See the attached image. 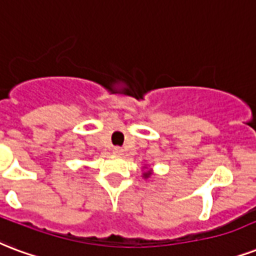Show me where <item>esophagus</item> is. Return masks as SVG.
I'll return each mask as SVG.
<instances>
[{
    "instance_id": "esophagus-1",
    "label": "esophagus",
    "mask_w": 256,
    "mask_h": 256,
    "mask_svg": "<svg viewBox=\"0 0 256 256\" xmlns=\"http://www.w3.org/2000/svg\"><path fill=\"white\" fill-rule=\"evenodd\" d=\"M112 152H114V154H122L124 153V149H122V148H120V146H116V148H114V149H112Z\"/></svg>"
}]
</instances>
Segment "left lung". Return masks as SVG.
Wrapping results in <instances>:
<instances>
[{
	"instance_id": "obj_1",
	"label": "left lung",
	"mask_w": 256,
	"mask_h": 256,
	"mask_svg": "<svg viewBox=\"0 0 256 256\" xmlns=\"http://www.w3.org/2000/svg\"><path fill=\"white\" fill-rule=\"evenodd\" d=\"M152 173H153V170H152V169H148V165H145V166H144V173H142V177H144V178H149L150 176H152Z\"/></svg>"
}]
</instances>
